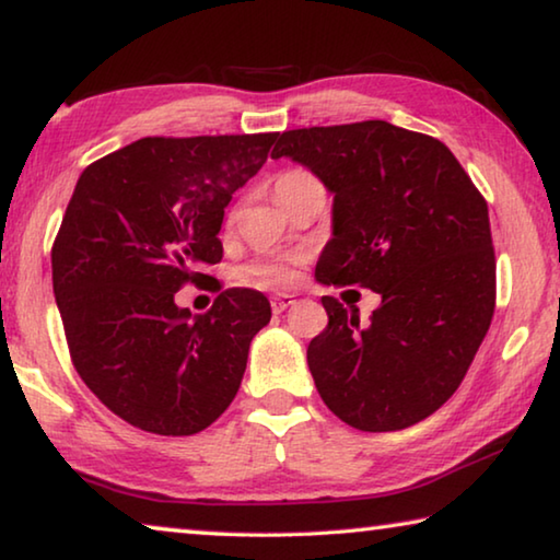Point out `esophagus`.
<instances>
[{"label":"esophagus","instance_id":"1","mask_svg":"<svg viewBox=\"0 0 560 560\" xmlns=\"http://www.w3.org/2000/svg\"><path fill=\"white\" fill-rule=\"evenodd\" d=\"M289 306H293V296H271V311L273 314H283Z\"/></svg>","mask_w":560,"mask_h":560}]
</instances>
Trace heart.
<instances>
[{
	"label": "heart",
	"instance_id": "obj_1",
	"mask_svg": "<svg viewBox=\"0 0 560 560\" xmlns=\"http://www.w3.org/2000/svg\"><path fill=\"white\" fill-rule=\"evenodd\" d=\"M316 179L308 170H289L277 179V192L293 185L301 183H311ZM303 261L301 254H289V257H279V259H269V261H259L249 267V277L254 281L264 283V287H273V289H289L299 281V264Z\"/></svg>",
	"mask_w": 560,
	"mask_h": 560
}]
</instances>
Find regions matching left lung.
I'll use <instances>...</instances> for the list:
<instances>
[{
	"instance_id": "1",
	"label": "left lung",
	"mask_w": 560,
	"mask_h": 560,
	"mask_svg": "<svg viewBox=\"0 0 560 560\" xmlns=\"http://www.w3.org/2000/svg\"><path fill=\"white\" fill-rule=\"evenodd\" d=\"M334 192V240L316 279L381 293L368 326L324 296L328 326L308 368L328 410L363 432H395L450 400L497 303L487 200L438 138L387 120L281 132Z\"/></svg>"
}]
</instances>
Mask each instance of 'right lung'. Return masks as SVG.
<instances>
[{
	"label": "right lung",
	"instance_id": "obj_1",
	"mask_svg": "<svg viewBox=\"0 0 560 560\" xmlns=\"http://www.w3.org/2000/svg\"><path fill=\"white\" fill-rule=\"evenodd\" d=\"M277 136L143 138L75 183L51 246L56 306L75 373L132 428L197 434L240 390L252 338L271 318L267 296L220 287L192 316L175 293L222 261L224 207Z\"/></svg>",
	"mask_w": 560,
	"mask_h": 560
}]
</instances>
